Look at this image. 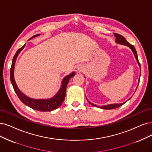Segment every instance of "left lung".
Listing matches in <instances>:
<instances>
[{"mask_svg":"<svg viewBox=\"0 0 152 152\" xmlns=\"http://www.w3.org/2000/svg\"><path fill=\"white\" fill-rule=\"evenodd\" d=\"M114 35L116 37V42L118 44H123V45H125V46H127L128 47L130 48L133 51L134 55V57H135L136 59H137V63L139 65V66H140V64L139 63V61H138V56H137V50L135 49V48H134V47L133 46V45L130 44L129 42H127V41L125 39V38L123 37V36L119 34H117V33H114ZM141 74V73H140ZM138 85H139V82H138ZM138 87V86H137ZM130 99H128L127 101H128ZM88 100V99H87ZM126 101V102H127ZM88 102H89V103H90L91 105L95 106V107H98L99 108H102V109H104V110H111V109H115V108H118L120 107V106H122L123 104H124L126 102H124V103H119V104H108V105H104V106H98L97 105L94 104L92 103H91L90 102H89V101L88 100Z\"/></svg>","mask_w":152,"mask_h":152,"instance_id":"8db88e82","label":"left lung"}]
</instances>
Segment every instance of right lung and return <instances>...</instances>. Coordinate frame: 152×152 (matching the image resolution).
<instances>
[{
  "mask_svg": "<svg viewBox=\"0 0 152 152\" xmlns=\"http://www.w3.org/2000/svg\"><path fill=\"white\" fill-rule=\"evenodd\" d=\"M40 34H37L32 37V38L36 37ZM26 46V44L24 45L22 48H19L18 51L15 54L13 60L12 62V66H11V68L10 71V81L12 85L13 86L15 92V93L18 95V98L21 102L23 103L24 104L27 105L29 107L32 108L33 110H35L39 111H50L54 110L58 108L59 106L63 103L65 95H66V91L67 85L68 84V82L70 80V78L75 75V72H72L70 75L66 76L64 79L62 81V85L58 92L55 96L50 99H32L31 98L27 97L24 94L22 93L20 89L18 88V86H17L15 80H14V66L15 63L19 54L21 50L24 49V48Z\"/></svg>",
  "mask_w": 152,
  "mask_h": 152,
  "instance_id": "right-lung-1",
  "label": "right lung"
}]
</instances>
